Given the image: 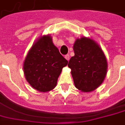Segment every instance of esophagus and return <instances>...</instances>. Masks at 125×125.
Returning a JSON list of instances; mask_svg holds the SVG:
<instances>
[{"instance_id": "34e87169", "label": "esophagus", "mask_w": 125, "mask_h": 125, "mask_svg": "<svg viewBox=\"0 0 125 125\" xmlns=\"http://www.w3.org/2000/svg\"><path fill=\"white\" fill-rule=\"evenodd\" d=\"M65 58L68 60V61H69V60H70V55H68H68H65Z\"/></svg>"}]
</instances>
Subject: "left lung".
I'll use <instances>...</instances> for the list:
<instances>
[{
	"instance_id": "obj_1",
	"label": "left lung",
	"mask_w": 125,
	"mask_h": 125,
	"mask_svg": "<svg viewBox=\"0 0 125 125\" xmlns=\"http://www.w3.org/2000/svg\"><path fill=\"white\" fill-rule=\"evenodd\" d=\"M74 56L68 67L75 87L83 92H91L103 83L107 73V61L99 46L90 38H81L75 42Z\"/></svg>"
}]
</instances>
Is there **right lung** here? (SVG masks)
Listing matches in <instances>:
<instances>
[{
	"label": "right lung",
	"instance_id": "obj_1",
	"mask_svg": "<svg viewBox=\"0 0 125 125\" xmlns=\"http://www.w3.org/2000/svg\"><path fill=\"white\" fill-rule=\"evenodd\" d=\"M68 63L50 36H43L29 51L24 61L23 71L26 80L34 89L47 92L56 87L62 70Z\"/></svg>",
	"mask_w": 125,
	"mask_h": 125
}]
</instances>
